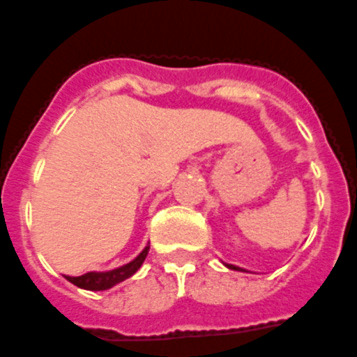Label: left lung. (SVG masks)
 <instances>
[{"mask_svg":"<svg viewBox=\"0 0 357 357\" xmlns=\"http://www.w3.org/2000/svg\"><path fill=\"white\" fill-rule=\"evenodd\" d=\"M227 268H231V269H238V271H243V269H239V268H236V266H231V264H227Z\"/></svg>","mask_w":357,"mask_h":357,"instance_id":"left-lung-1","label":"left lung"}]
</instances>
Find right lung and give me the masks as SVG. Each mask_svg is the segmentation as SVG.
<instances>
[{"instance_id": "1", "label": "right lung", "mask_w": 357, "mask_h": 357, "mask_svg": "<svg viewBox=\"0 0 357 357\" xmlns=\"http://www.w3.org/2000/svg\"><path fill=\"white\" fill-rule=\"evenodd\" d=\"M149 246H146L142 250L141 254L137 257L133 259L132 262H128L126 266H121L118 269H112V271H105V273H86V275L81 276H65L68 282H72L73 285H77V287L86 289V291H105V289L114 287L116 284L123 282V280L130 278L133 273L137 271L139 268L144 262L146 255H148Z\"/></svg>"}]
</instances>
